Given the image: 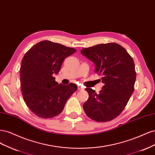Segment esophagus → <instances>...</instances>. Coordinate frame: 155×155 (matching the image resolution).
Returning a JSON list of instances; mask_svg holds the SVG:
<instances>
[{
	"label": "esophagus",
	"mask_w": 155,
	"mask_h": 155,
	"mask_svg": "<svg viewBox=\"0 0 155 155\" xmlns=\"http://www.w3.org/2000/svg\"><path fill=\"white\" fill-rule=\"evenodd\" d=\"M78 89L79 91H82V90H83L84 88H83L82 87H80V86H78Z\"/></svg>",
	"instance_id": "obj_1"
}]
</instances>
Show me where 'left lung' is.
Wrapping results in <instances>:
<instances>
[{
	"instance_id": "1",
	"label": "left lung",
	"mask_w": 155,
	"mask_h": 155,
	"mask_svg": "<svg viewBox=\"0 0 155 155\" xmlns=\"http://www.w3.org/2000/svg\"><path fill=\"white\" fill-rule=\"evenodd\" d=\"M81 54L95 64V73L104 84L99 94L86 88L88 99L84 111L91 119L100 122L116 118L127 104L136 80L133 58L120 45L110 43L83 48Z\"/></svg>"
}]
</instances>
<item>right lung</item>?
I'll return each mask as SVG.
<instances>
[{
    "instance_id": "add662e5",
    "label": "right lung",
    "mask_w": 155,
    "mask_h": 155,
    "mask_svg": "<svg viewBox=\"0 0 155 155\" xmlns=\"http://www.w3.org/2000/svg\"><path fill=\"white\" fill-rule=\"evenodd\" d=\"M76 50L49 41L37 43L23 58L20 69L22 96L27 106L37 116L50 118L59 114L77 85L58 84V74L64 59Z\"/></svg>"
}]
</instances>
